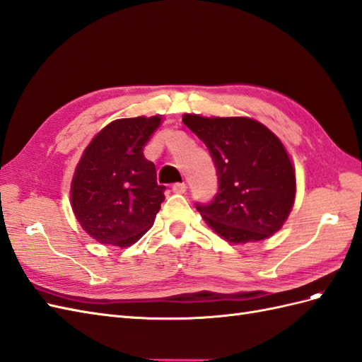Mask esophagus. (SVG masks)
I'll return each instance as SVG.
<instances>
[{"mask_svg":"<svg viewBox=\"0 0 362 362\" xmlns=\"http://www.w3.org/2000/svg\"><path fill=\"white\" fill-rule=\"evenodd\" d=\"M172 190H173L175 193H186V192H187V186H186V184H184V182H176V184H173Z\"/></svg>","mask_w":362,"mask_h":362,"instance_id":"1","label":"esophagus"}]
</instances>
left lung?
<instances>
[{"instance_id": "1", "label": "left lung", "mask_w": 362, "mask_h": 362, "mask_svg": "<svg viewBox=\"0 0 362 362\" xmlns=\"http://www.w3.org/2000/svg\"><path fill=\"white\" fill-rule=\"evenodd\" d=\"M182 122L216 165V197L197 206L211 230L232 244L262 241L281 230L296 197L295 167L283 141L249 117L184 113Z\"/></svg>"}]
</instances>
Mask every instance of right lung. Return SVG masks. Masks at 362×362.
<instances>
[{
    "instance_id": "obj_1",
    "label": "right lung",
    "mask_w": 362,
    "mask_h": 362,
    "mask_svg": "<svg viewBox=\"0 0 362 362\" xmlns=\"http://www.w3.org/2000/svg\"><path fill=\"white\" fill-rule=\"evenodd\" d=\"M163 115L109 122L84 148L70 182V206L83 230L101 244L129 247L155 223L164 201L144 146Z\"/></svg>"
}]
</instances>
